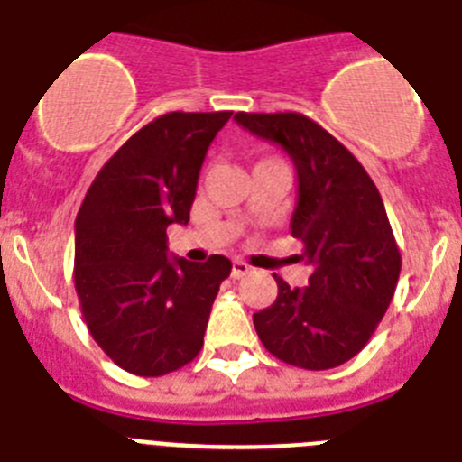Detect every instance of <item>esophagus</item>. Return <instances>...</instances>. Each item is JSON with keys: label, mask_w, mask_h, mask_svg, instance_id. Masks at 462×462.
Masks as SVG:
<instances>
[{"label": "esophagus", "mask_w": 462, "mask_h": 462, "mask_svg": "<svg viewBox=\"0 0 462 462\" xmlns=\"http://www.w3.org/2000/svg\"><path fill=\"white\" fill-rule=\"evenodd\" d=\"M247 273H252L250 263H245V261H238L236 259L234 263H231V277H236V280H240V277H245Z\"/></svg>", "instance_id": "1"}]
</instances>
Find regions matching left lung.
<instances>
[{
    "instance_id": "obj_1",
    "label": "left lung",
    "mask_w": 462,
    "mask_h": 462,
    "mask_svg": "<svg viewBox=\"0 0 462 462\" xmlns=\"http://www.w3.org/2000/svg\"><path fill=\"white\" fill-rule=\"evenodd\" d=\"M236 122L291 157V236L312 266L300 289L273 275L275 303L254 314L259 340L296 368H337L368 345L398 284L402 261L382 196L361 162L310 117L236 113Z\"/></svg>"
}]
</instances>
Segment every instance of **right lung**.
Returning <instances> with one entry per match:
<instances>
[{
  "label": "right lung",
  "mask_w": 462,
  "mask_h": 462,
  "mask_svg": "<svg viewBox=\"0 0 462 462\" xmlns=\"http://www.w3.org/2000/svg\"><path fill=\"white\" fill-rule=\"evenodd\" d=\"M231 117L166 113L104 164L76 217L73 282L106 356L138 377H162L201 352L208 317L231 261L169 254L166 226L187 224L212 138Z\"/></svg>",
  "instance_id": "right-lung-1"
}]
</instances>
